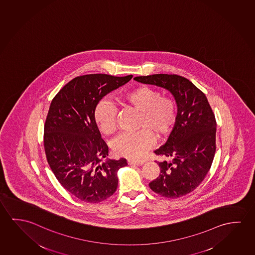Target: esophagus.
Here are the masks:
<instances>
[{
  "label": "esophagus",
  "instance_id": "34e87169",
  "mask_svg": "<svg viewBox=\"0 0 255 255\" xmlns=\"http://www.w3.org/2000/svg\"><path fill=\"white\" fill-rule=\"evenodd\" d=\"M128 164L131 165V166H141V165L144 164V162H142V161H130V160H129V161H128Z\"/></svg>",
  "mask_w": 255,
  "mask_h": 255
}]
</instances>
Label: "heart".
<instances>
[{"label":"heart","mask_w":255,"mask_h":255,"mask_svg":"<svg viewBox=\"0 0 255 255\" xmlns=\"http://www.w3.org/2000/svg\"><path fill=\"white\" fill-rule=\"evenodd\" d=\"M118 102L140 114L137 130L122 133L112 142L114 153L131 161H141L155 145L156 136L163 139L169 136L177 118V104L169 96H161V91L153 86H138L118 96ZM94 121L105 135L117 129V110L107 100H102L94 108Z\"/></svg>","instance_id":"obj_1"}]
</instances>
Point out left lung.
<instances>
[{
	"label": "left lung",
	"mask_w": 255,
	"mask_h": 255,
	"mask_svg": "<svg viewBox=\"0 0 255 255\" xmlns=\"http://www.w3.org/2000/svg\"><path fill=\"white\" fill-rule=\"evenodd\" d=\"M134 79L169 90L178 110L168 140L154 151L169 160L157 161L161 174L149 187L170 199L186 195L200 185L211 168L216 149L215 114L203 92L182 76L153 74Z\"/></svg>",
	"instance_id": "left-lung-1"
}]
</instances>
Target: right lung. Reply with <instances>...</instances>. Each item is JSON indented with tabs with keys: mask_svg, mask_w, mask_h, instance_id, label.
I'll use <instances>...</instances> for the list:
<instances>
[{
	"mask_svg": "<svg viewBox=\"0 0 255 255\" xmlns=\"http://www.w3.org/2000/svg\"><path fill=\"white\" fill-rule=\"evenodd\" d=\"M132 75L76 77L59 91L44 126L47 161L59 183L79 200L98 203L113 195L125 158L102 162L109 155L94 121V108L105 95L129 82Z\"/></svg>",
	"mask_w": 255,
	"mask_h": 255,
	"instance_id": "obj_1",
	"label": "right lung"
}]
</instances>
